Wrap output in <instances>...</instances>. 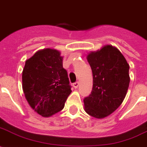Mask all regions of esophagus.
Masks as SVG:
<instances>
[{"label": "esophagus", "instance_id": "1", "mask_svg": "<svg viewBox=\"0 0 147 147\" xmlns=\"http://www.w3.org/2000/svg\"><path fill=\"white\" fill-rule=\"evenodd\" d=\"M79 85H80V83H79V82L78 81H76V82H75L74 83V84H73V86H74V88H77V87L79 86Z\"/></svg>", "mask_w": 147, "mask_h": 147}]
</instances>
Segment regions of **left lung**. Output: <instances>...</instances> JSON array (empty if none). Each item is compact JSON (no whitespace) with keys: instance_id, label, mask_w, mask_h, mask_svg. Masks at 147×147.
Masks as SVG:
<instances>
[{"instance_id":"8db88e82","label":"left lung","mask_w":147,"mask_h":147,"mask_svg":"<svg viewBox=\"0 0 147 147\" xmlns=\"http://www.w3.org/2000/svg\"><path fill=\"white\" fill-rule=\"evenodd\" d=\"M93 76L91 94L84 98L85 111L94 118L110 115L121 105L128 91L129 65L120 51L105 46L87 56Z\"/></svg>"}]
</instances>
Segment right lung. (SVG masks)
<instances>
[{
    "label": "right lung",
    "mask_w": 147,
    "mask_h": 147,
    "mask_svg": "<svg viewBox=\"0 0 147 147\" xmlns=\"http://www.w3.org/2000/svg\"><path fill=\"white\" fill-rule=\"evenodd\" d=\"M58 50L45 49L25 61L22 88L33 110L48 117L62 110L71 93L67 72Z\"/></svg>",
    "instance_id": "obj_1"
}]
</instances>
